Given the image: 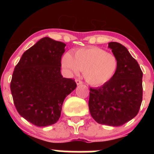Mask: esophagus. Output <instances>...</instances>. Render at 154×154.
<instances>
[{
    "label": "esophagus",
    "mask_w": 154,
    "mask_h": 154,
    "mask_svg": "<svg viewBox=\"0 0 154 154\" xmlns=\"http://www.w3.org/2000/svg\"><path fill=\"white\" fill-rule=\"evenodd\" d=\"M75 82H76V83H77V85H82V81H81L80 79H76V80H75Z\"/></svg>",
    "instance_id": "obj_1"
}]
</instances>
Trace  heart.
Listing matches in <instances>:
<instances>
[{
	"instance_id": "heart-1",
	"label": "heart",
	"mask_w": 154,
	"mask_h": 154,
	"mask_svg": "<svg viewBox=\"0 0 154 154\" xmlns=\"http://www.w3.org/2000/svg\"><path fill=\"white\" fill-rule=\"evenodd\" d=\"M61 64L69 75H77L80 70L89 84L99 86L114 77L119 63L115 55L100 48L90 47L76 51L73 56L67 53Z\"/></svg>"
}]
</instances>
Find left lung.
<instances>
[{
  "label": "left lung",
  "mask_w": 154,
  "mask_h": 154,
  "mask_svg": "<svg viewBox=\"0 0 154 154\" xmlns=\"http://www.w3.org/2000/svg\"><path fill=\"white\" fill-rule=\"evenodd\" d=\"M118 59V69L109 82L90 88L88 105L92 117L100 125L119 127L137 115L143 99V72L124 45L109 43Z\"/></svg>",
  "instance_id": "obj_1"
}]
</instances>
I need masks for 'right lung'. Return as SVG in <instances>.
<instances>
[{"label":"right lung","instance_id":"add662e5","mask_svg":"<svg viewBox=\"0 0 154 154\" xmlns=\"http://www.w3.org/2000/svg\"><path fill=\"white\" fill-rule=\"evenodd\" d=\"M66 44L48 37L23 54L15 66L11 91L19 114L38 127L56 123L66 97L77 87L61 74Z\"/></svg>","mask_w":154,"mask_h":154}]
</instances>
